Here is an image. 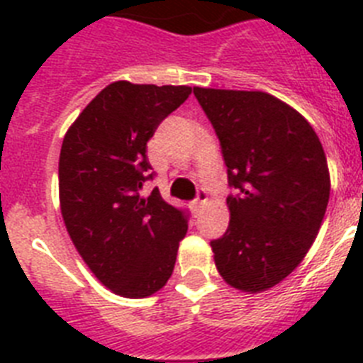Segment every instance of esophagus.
<instances>
[{
  "instance_id": "34e87169",
  "label": "esophagus",
  "mask_w": 363,
  "mask_h": 363,
  "mask_svg": "<svg viewBox=\"0 0 363 363\" xmlns=\"http://www.w3.org/2000/svg\"><path fill=\"white\" fill-rule=\"evenodd\" d=\"M205 205H207V194H205L203 191H200V194H198V200L192 203V211H194V214H201V211L205 209Z\"/></svg>"
}]
</instances>
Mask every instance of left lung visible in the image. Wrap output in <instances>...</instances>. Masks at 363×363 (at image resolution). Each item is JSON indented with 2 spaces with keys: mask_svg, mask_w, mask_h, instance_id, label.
<instances>
[{
  "mask_svg": "<svg viewBox=\"0 0 363 363\" xmlns=\"http://www.w3.org/2000/svg\"><path fill=\"white\" fill-rule=\"evenodd\" d=\"M220 138L229 227L211 242L221 278L267 291L306 258L325 216L331 176L318 136L296 108L262 91L194 86Z\"/></svg>",
  "mask_w": 363,
  "mask_h": 363,
  "instance_id": "obj_1",
  "label": "left lung"
}]
</instances>
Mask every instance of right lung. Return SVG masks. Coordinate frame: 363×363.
<instances>
[{
	"mask_svg": "<svg viewBox=\"0 0 363 363\" xmlns=\"http://www.w3.org/2000/svg\"><path fill=\"white\" fill-rule=\"evenodd\" d=\"M192 92L187 85L114 82L67 130L60 152V207L86 267L114 294L145 298L171 278L187 218L160 192L140 194L147 142Z\"/></svg>",
	"mask_w": 363,
	"mask_h": 363,
	"instance_id": "right-lung-1",
	"label": "right lung"
}]
</instances>
